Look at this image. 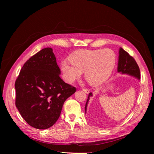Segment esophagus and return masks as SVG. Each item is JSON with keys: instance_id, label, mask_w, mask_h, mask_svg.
<instances>
[{"instance_id": "34e87169", "label": "esophagus", "mask_w": 154, "mask_h": 154, "mask_svg": "<svg viewBox=\"0 0 154 154\" xmlns=\"http://www.w3.org/2000/svg\"><path fill=\"white\" fill-rule=\"evenodd\" d=\"M83 91H84V92L85 93H87V94H88V93L90 92V91L88 89V88H83Z\"/></svg>"}]
</instances>
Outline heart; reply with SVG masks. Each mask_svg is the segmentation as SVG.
Wrapping results in <instances>:
<instances>
[{
  "label": "heart",
  "mask_w": 154,
  "mask_h": 154,
  "mask_svg": "<svg viewBox=\"0 0 154 154\" xmlns=\"http://www.w3.org/2000/svg\"><path fill=\"white\" fill-rule=\"evenodd\" d=\"M70 60H63L60 65L65 80L72 83L84 71L85 79L93 86L100 85L108 80L116 62L114 52L108 48L79 50L71 55Z\"/></svg>",
  "instance_id": "1"
}]
</instances>
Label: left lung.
I'll return each mask as SVG.
<instances>
[{
  "label": "left lung",
  "instance_id": "obj_1",
  "mask_svg": "<svg viewBox=\"0 0 154 154\" xmlns=\"http://www.w3.org/2000/svg\"><path fill=\"white\" fill-rule=\"evenodd\" d=\"M118 72L122 74H128L130 76L136 77L138 80H140V70L136 63V60L131 57L127 51H125L123 48H120L119 51V59H118ZM92 96V92L88 94V98L85 104V110L86 113L87 106L88 102L89 101L90 97Z\"/></svg>",
  "mask_w": 154,
  "mask_h": 154
}]
</instances>
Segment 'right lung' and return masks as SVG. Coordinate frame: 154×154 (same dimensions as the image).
Here are the masks:
<instances>
[{
	"label": "right lung",
	"instance_id": "1",
	"mask_svg": "<svg viewBox=\"0 0 154 154\" xmlns=\"http://www.w3.org/2000/svg\"><path fill=\"white\" fill-rule=\"evenodd\" d=\"M51 48L40 50L24 64L15 87V105L32 127L47 129L58 119L65 101L76 88L65 83Z\"/></svg>",
	"mask_w": 154,
	"mask_h": 154
}]
</instances>
